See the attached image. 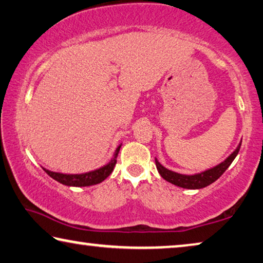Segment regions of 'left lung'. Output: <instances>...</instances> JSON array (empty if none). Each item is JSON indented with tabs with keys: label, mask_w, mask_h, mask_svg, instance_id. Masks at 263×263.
I'll list each match as a JSON object with an SVG mask.
<instances>
[{
	"label": "left lung",
	"mask_w": 263,
	"mask_h": 263,
	"mask_svg": "<svg viewBox=\"0 0 263 263\" xmlns=\"http://www.w3.org/2000/svg\"><path fill=\"white\" fill-rule=\"evenodd\" d=\"M241 143L242 140L240 142V144H238L236 150H235L232 155L227 157L222 163L217 164L216 166L211 167V169L198 172V174H194V175L178 174V172L166 169V167L163 166L162 164L158 162V159L156 158L157 170H158L159 175L162 176L166 182L174 184V185L184 187V189H191V190L202 189V187H205L208 185H210L211 183H214L215 181H217V179L224 174V171L230 166V164L233 163L235 157L237 156L238 151H240Z\"/></svg>",
	"instance_id": "8db88e82"
}]
</instances>
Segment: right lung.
I'll use <instances>...</instances> for the list:
<instances>
[{
    "label": "right lung",
    "mask_w": 263,
    "mask_h": 263,
    "mask_svg": "<svg viewBox=\"0 0 263 263\" xmlns=\"http://www.w3.org/2000/svg\"><path fill=\"white\" fill-rule=\"evenodd\" d=\"M121 144L118 147L116 148L115 155H113V158L109 160L106 165L99 167V169L85 172V174H61V172H55L47 170L45 167L42 169L45 170L47 175H49L53 179H55L57 182L64 184V185L67 186H91L96 185V184H99L103 181H105L109 175L112 174L113 169H115L116 163H117V157L120 151Z\"/></svg>",
    "instance_id": "obj_1"
}]
</instances>
